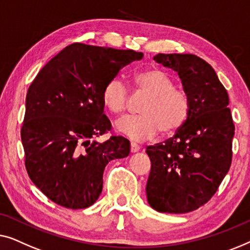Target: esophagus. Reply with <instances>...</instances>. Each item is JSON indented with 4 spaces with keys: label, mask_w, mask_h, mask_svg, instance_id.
<instances>
[{
    "label": "esophagus",
    "mask_w": 250,
    "mask_h": 250,
    "mask_svg": "<svg viewBox=\"0 0 250 250\" xmlns=\"http://www.w3.org/2000/svg\"><path fill=\"white\" fill-rule=\"evenodd\" d=\"M139 149H140V147L138 144H136V143L130 144V150H131V153H137Z\"/></svg>",
    "instance_id": "1"
}]
</instances>
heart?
<instances>
[{"label": "heart", "mask_w": 250, "mask_h": 250, "mask_svg": "<svg viewBox=\"0 0 250 250\" xmlns=\"http://www.w3.org/2000/svg\"><path fill=\"white\" fill-rule=\"evenodd\" d=\"M139 93L148 95L139 115H125L115 122L122 135L137 142L152 139L162 130L164 136L173 135L189 120L192 102L187 91L175 88L177 83L170 73L159 68L137 72L133 77ZM130 89L120 77L105 83L102 90V103L113 114H121L128 106Z\"/></svg>", "instance_id": "b5f03b06"}]
</instances>
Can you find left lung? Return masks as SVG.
<instances>
[{"instance_id":"1","label":"left lung","mask_w":250,"mask_h":250,"mask_svg":"<svg viewBox=\"0 0 250 250\" xmlns=\"http://www.w3.org/2000/svg\"><path fill=\"white\" fill-rule=\"evenodd\" d=\"M156 62L173 69L190 95L191 114L172 138L147 146L150 159L147 200L161 213L182 214L205 205L232 161L234 125L227 89L206 61L194 54H163Z\"/></svg>"}]
</instances>
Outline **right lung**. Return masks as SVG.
I'll list each match as a JSON object with an SVG mask.
<instances>
[{
	"instance_id": "obj_1",
	"label": "right lung",
	"mask_w": 250,
	"mask_h": 250,
	"mask_svg": "<svg viewBox=\"0 0 250 250\" xmlns=\"http://www.w3.org/2000/svg\"><path fill=\"white\" fill-rule=\"evenodd\" d=\"M142 52L69 45L48 61L26 96L21 140L24 165L35 186L66 208L93 205L103 189L108 162L124 159L130 143L112 136L104 143L91 138L111 130L104 114L102 90Z\"/></svg>"
}]
</instances>
